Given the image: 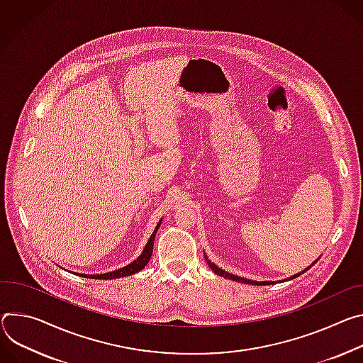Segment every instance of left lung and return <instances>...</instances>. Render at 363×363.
Here are the masks:
<instances>
[{
	"label": "left lung",
	"mask_w": 363,
	"mask_h": 363,
	"mask_svg": "<svg viewBox=\"0 0 363 363\" xmlns=\"http://www.w3.org/2000/svg\"><path fill=\"white\" fill-rule=\"evenodd\" d=\"M205 259H206V262H208V265L211 267V269L215 272V274H218V275H220V277H223V278H228V279H232V281H238V283H242V284H251V286H268V284H274V281H252V279H247V278H242V277H238V275H233V274H230V272H226V271H223L222 268H219L218 265H215L206 255H205ZM317 262V259L311 264V265H314ZM311 265L310 267H307L304 271H301V272H298V274H296V275H293V277H290L289 279H293V278H296V277H298V275H301L303 272H306L307 269H310L311 268Z\"/></svg>",
	"instance_id": "obj_1"
}]
</instances>
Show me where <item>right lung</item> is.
<instances>
[{
    "label": "right lung",
    "instance_id": "1",
    "mask_svg": "<svg viewBox=\"0 0 363 363\" xmlns=\"http://www.w3.org/2000/svg\"><path fill=\"white\" fill-rule=\"evenodd\" d=\"M160 225H161V220L157 223V226H155L154 232L151 233V236H150V239H148V242H147L144 251L141 252V255H140L135 261H133L131 264H128L127 267L119 268V269H116V271L105 272V274H96V275H95V274H94V275H92V274H91V275H89V274H79V275H82V277H85V278H92V279H113V278H121V277H128V275H133V274L141 271V269L148 264V261H150V258H151L155 233H157Z\"/></svg>",
    "mask_w": 363,
    "mask_h": 363
}]
</instances>
